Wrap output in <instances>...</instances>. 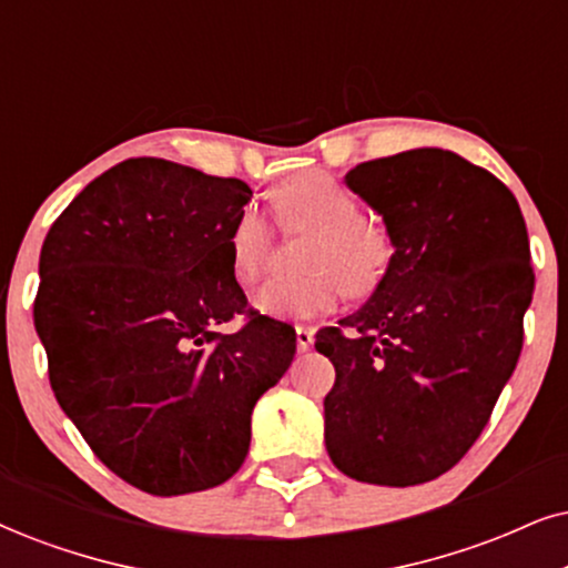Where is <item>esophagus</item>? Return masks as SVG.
Here are the masks:
<instances>
[{"mask_svg":"<svg viewBox=\"0 0 568 568\" xmlns=\"http://www.w3.org/2000/svg\"><path fill=\"white\" fill-rule=\"evenodd\" d=\"M313 339H316V332H313L311 326H297V349H300V353L311 349Z\"/></svg>","mask_w":568,"mask_h":568,"instance_id":"34e87169","label":"esophagus"}]
</instances>
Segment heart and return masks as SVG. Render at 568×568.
Segmentation results:
<instances>
[{
    "instance_id": "heart-1",
    "label": "heart",
    "mask_w": 568,
    "mask_h": 568,
    "mask_svg": "<svg viewBox=\"0 0 568 568\" xmlns=\"http://www.w3.org/2000/svg\"><path fill=\"white\" fill-rule=\"evenodd\" d=\"M273 210L284 231H311L297 278L268 282L255 305L268 316H318L339 303L342 292L361 300L387 278L395 247L379 223L363 219L355 194L326 171H305L273 189ZM271 223L255 205L240 210L229 231L231 273L255 284L273 255Z\"/></svg>"
}]
</instances>
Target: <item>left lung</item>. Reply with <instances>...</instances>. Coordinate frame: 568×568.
<instances>
[{
	"mask_svg": "<svg viewBox=\"0 0 568 568\" xmlns=\"http://www.w3.org/2000/svg\"><path fill=\"white\" fill-rule=\"evenodd\" d=\"M345 181L384 215L395 257L358 313L316 334L337 371L326 450L349 479L422 485L477 443L519 363L535 292L527 223L500 179L434 146Z\"/></svg>",
	"mask_w": 568,
	"mask_h": 568,
	"instance_id": "obj_1",
	"label": "left lung"
}]
</instances>
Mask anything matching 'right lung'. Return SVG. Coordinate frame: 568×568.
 <instances>
[{
    "mask_svg": "<svg viewBox=\"0 0 568 568\" xmlns=\"http://www.w3.org/2000/svg\"><path fill=\"white\" fill-rule=\"evenodd\" d=\"M250 197L240 179L131 158L41 244L33 324L54 397L97 458L150 495L234 477L252 408L295 358V328L250 307L231 273L229 231Z\"/></svg>",
    "mask_w": 568,
    "mask_h": 568,
    "instance_id": "add662e5",
    "label": "right lung"
}]
</instances>
